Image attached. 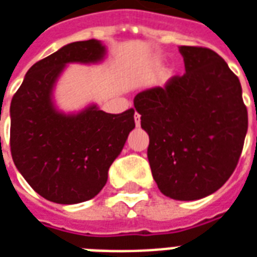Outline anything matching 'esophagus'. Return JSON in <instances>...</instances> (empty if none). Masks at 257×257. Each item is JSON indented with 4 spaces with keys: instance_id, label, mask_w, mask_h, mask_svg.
Masks as SVG:
<instances>
[{
    "instance_id": "esophagus-1",
    "label": "esophagus",
    "mask_w": 257,
    "mask_h": 257,
    "mask_svg": "<svg viewBox=\"0 0 257 257\" xmlns=\"http://www.w3.org/2000/svg\"><path fill=\"white\" fill-rule=\"evenodd\" d=\"M135 123L136 126H140V114L135 113Z\"/></svg>"
}]
</instances>
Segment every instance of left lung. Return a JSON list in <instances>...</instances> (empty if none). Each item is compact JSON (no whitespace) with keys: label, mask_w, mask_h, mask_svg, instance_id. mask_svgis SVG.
Here are the masks:
<instances>
[{"label":"left lung","mask_w":257,"mask_h":257,"mask_svg":"<svg viewBox=\"0 0 257 257\" xmlns=\"http://www.w3.org/2000/svg\"><path fill=\"white\" fill-rule=\"evenodd\" d=\"M185 73L135 96L148 134L147 157L159 191L197 200L233 174L248 131L238 77L206 47L180 46Z\"/></svg>","instance_id":"8db88e82"}]
</instances>
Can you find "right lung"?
Here are the masks:
<instances>
[{
	"instance_id": "right-lung-1",
	"label": "right lung",
	"mask_w": 257,
	"mask_h": 257,
	"mask_svg": "<svg viewBox=\"0 0 257 257\" xmlns=\"http://www.w3.org/2000/svg\"><path fill=\"white\" fill-rule=\"evenodd\" d=\"M106 47L96 39L61 47L28 69L11 102V153L34 191L58 204L95 197L135 128V110L109 114L96 104L66 114L54 87L68 64H98Z\"/></svg>"
}]
</instances>
